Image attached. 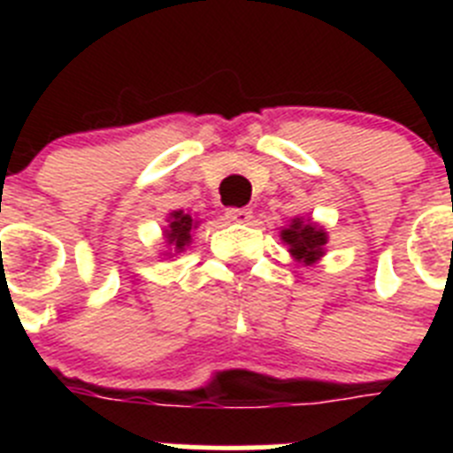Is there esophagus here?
<instances>
[{
  "instance_id": "1",
  "label": "esophagus",
  "mask_w": 453,
  "mask_h": 453,
  "mask_svg": "<svg viewBox=\"0 0 453 453\" xmlns=\"http://www.w3.org/2000/svg\"><path fill=\"white\" fill-rule=\"evenodd\" d=\"M226 218L231 222H250L251 219V208H226Z\"/></svg>"
}]
</instances>
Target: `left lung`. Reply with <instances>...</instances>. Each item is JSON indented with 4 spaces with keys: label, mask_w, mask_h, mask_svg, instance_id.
<instances>
[{
    "label": "left lung",
    "mask_w": 453,
    "mask_h": 453,
    "mask_svg": "<svg viewBox=\"0 0 453 453\" xmlns=\"http://www.w3.org/2000/svg\"><path fill=\"white\" fill-rule=\"evenodd\" d=\"M281 238L290 245V254L297 261L315 263L322 256V247L326 245V234L313 224H302L299 219L290 224V229H283Z\"/></svg>",
    "instance_id": "obj_1"
}]
</instances>
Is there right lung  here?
<instances>
[{
  "mask_svg": "<svg viewBox=\"0 0 453 453\" xmlns=\"http://www.w3.org/2000/svg\"><path fill=\"white\" fill-rule=\"evenodd\" d=\"M190 229H192V218L183 215L181 211L172 213L170 229H167V242L174 245V250H183L190 242Z\"/></svg>",
  "mask_w": 453,
  "mask_h": 453,
  "instance_id": "1",
  "label": "right lung"
}]
</instances>
